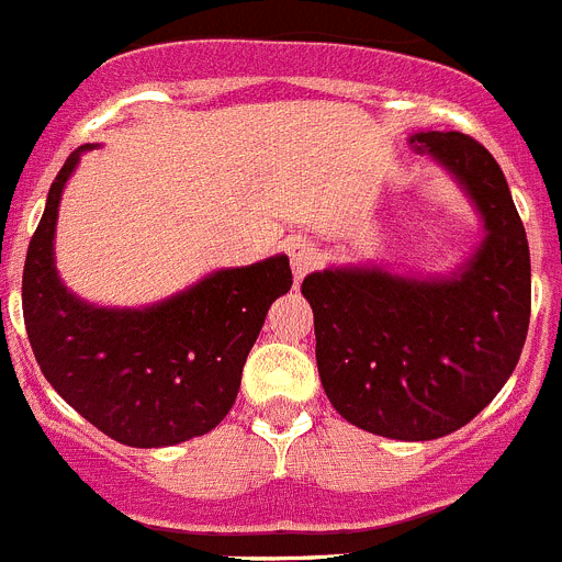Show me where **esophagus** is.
<instances>
[{
	"instance_id": "34e87169",
	"label": "esophagus",
	"mask_w": 562,
	"mask_h": 562,
	"mask_svg": "<svg viewBox=\"0 0 562 562\" xmlns=\"http://www.w3.org/2000/svg\"><path fill=\"white\" fill-rule=\"evenodd\" d=\"M288 260H291L293 277H296V280H302L307 271L316 269L318 260H322V255H318L316 246L307 244V240H302V237H291V240H288Z\"/></svg>"
}]
</instances>
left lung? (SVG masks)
I'll return each instance as SVG.
<instances>
[{
	"label": "left lung",
	"instance_id": "left-lung-1",
	"mask_svg": "<svg viewBox=\"0 0 562 562\" xmlns=\"http://www.w3.org/2000/svg\"><path fill=\"white\" fill-rule=\"evenodd\" d=\"M417 154L457 176L487 237L453 277L367 269L307 274L318 378L347 423L389 439H437L502 392L529 330L527 232L498 161L459 131H419Z\"/></svg>",
	"mask_w": 562,
	"mask_h": 562
}]
</instances>
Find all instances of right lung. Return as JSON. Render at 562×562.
Wrapping results in <instances>:
<instances>
[{
	"label": "right lung",
	"instance_id": "add662e5",
	"mask_svg": "<svg viewBox=\"0 0 562 562\" xmlns=\"http://www.w3.org/2000/svg\"><path fill=\"white\" fill-rule=\"evenodd\" d=\"M72 150L49 187L27 246L22 307L44 378L80 414L131 448H165L212 431L235 406L240 375L271 302L291 291L285 255L212 271L143 311L94 307L64 288L53 237Z\"/></svg>",
	"mask_w": 562,
	"mask_h": 562
}]
</instances>
